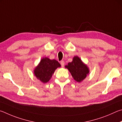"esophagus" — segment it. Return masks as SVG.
Masks as SVG:
<instances>
[{
	"label": "esophagus",
	"mask_w": 122,
	"mask_h": 122,
	"mask_svg": "<svg viewBox=\"0 0 122 122\" xmlns=\"http://www.w3.org/2000/svg\"><path fill=\"white\" fill-rule=\"evenodd\" d=\"M61 66L63 67L64 66V64H65V61H61Z\"/></svg>",
	"instance_id": "34e87169"
}]
</instances>
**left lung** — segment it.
Here are the masks:
<instances>
[{
	"instance_id": "1",
	"label": "left lung",
	"mask_w": 122,
	"mask_h": 122,
	"mask_svg": "<svg viewBox=\"0 0 122 122\" xmlns=\"http://www.w3.org/2000/svg\"><path fill=\"white\" fill-rule=\"evenodd\" d=\"M65 67L69 70L74 79L78 82L82 81L89 73L87 65L77 56H74L71 62L68 63Z\"/></svg>"
}]
</instances>
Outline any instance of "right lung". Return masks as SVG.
Wrapping results in <instances>:
<instances>
[{"instance_id":"1","label":"right lung","mask_w":122,"mask_h":122,"mask_svg":"<svg viewBox=\"0 0 122 122\" xmlns=\"http://www.w3.org/2000/svg\"><path fill=\"white\" fill-rule=\"evenodd\" d=\"M61 66L56 60H51L48 57L43 58L34 70V74L38 80L45 84L50 80L55 70Z\"/></svg>"}]
</instances>
